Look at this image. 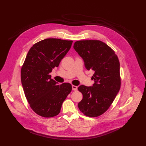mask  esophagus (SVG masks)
Segmentation results:
<instances>
[{"label": "esophagus", "mask_w": 146, "mask_h": 146, "mask_svg": "<svg viewBox=\"0 0 146 146\" xmlns=\"http://www.w3.org/2000/svg\"><path fill=\"white\" fill-rule=\"evenodd\" d=\"M72 90H74V91H75V90H77L78 87L76 86H74V85H72Z\"/></svg>", "instance_id": "34e87169"}]
</instances>
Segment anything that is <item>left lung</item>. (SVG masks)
<instances>
[{
	"label": "left lung",
	"instance_id": "obj_1",
	"mask_svg": "<svg viewBox=\"0 0 146 146\" xmlns=\"http://www.w3.org/2000/svg\"><path fill=\"white\" fill-rule=\"evenodd\" d=\"M74 48L84 59L87 70L94 71L93 86L78 88L83 96L78 108L86 116L98 117L110 108L120 90L118 58L112 48L100 40L75 41Z\"/></svg>",
	"mask_w": 146,
	"mask_h": 146
}]
</instances>
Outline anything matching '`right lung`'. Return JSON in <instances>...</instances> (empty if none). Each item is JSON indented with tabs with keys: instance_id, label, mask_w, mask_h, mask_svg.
<instances>
[{
	"instance_id": "right-lung-1",
	"label": "right lung",
	"mask_w": 146,
	"mask_h": 146,
	"mask_svg": "<svg viewBox=\"0 0 146 146\" xmlns=\"http://www.w3.org/2000/svg\"><path fill=\"white\" fill-rule=\"evenodd\" d=\"M73 41L46 38L34 44L27 53L21 71L25 98L37 115L51 117L58 115L64 101L71 93L68 82L58 84L50 73L58 67L71 48Z\"/></svg>"
}]
</instances>
